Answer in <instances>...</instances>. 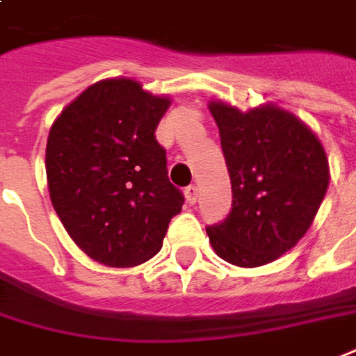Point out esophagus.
<instances>
[{
  "label": "esophagus",
  "mask_w": 356,
  "mask_h": 356,
  "mask_svg": "<svg viewBox=\"0 0 356 356\" xmlns=\"http://www.w3.org/2000/svg\"><path fill=\"white\" fill-rule=\"evenodd\" d=\"M186 200H188V203H190V205H193V203L197 202V197H200V190H197V186H188V188H186Z\"/></svg>",
  "instance_id": "1"
}]
</instances>
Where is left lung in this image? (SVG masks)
<instances>
[{"mask_svg":"<svg viewBox=\"0 0 356 356\" xmlns=\"http://www.w3.org/2000/svg\"><path fill=\"white\" fill-rule=\"evenodd\" d=\"M209 110L232 186L227 219L205 229L211 246L232 266H266L310 229L330 184L325 151L281 108L240 112L211 102Z\"/></svg>","mask_w":356,"mask_h":356,"instance_id":"obj_1","label":"left lung"}]
</instances>
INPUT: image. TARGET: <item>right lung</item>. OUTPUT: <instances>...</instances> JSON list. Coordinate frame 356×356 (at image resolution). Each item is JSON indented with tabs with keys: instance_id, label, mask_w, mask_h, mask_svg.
Returning a JSON list of instances; mask_svg holds the SVG:
<instances>
[{
	"instance_id": "obj_1",
	"label": "right lung",
	"mask_w": 356,
	"mask_h": 356,
	"mask_svg": "<svg viewBox=\"0 0 356 356\" xmlns=\"http://www.w3.org/2000/svg\"><path fill=\"white\" fill-rule=\"evenodd\" d=\"M170 100L137 81L90 85L54 122L46 176L54 209L73 242L110 267L139 266L163 248L182 192L168 180L154 129Z\"/></svg>"
}]
</instances>
